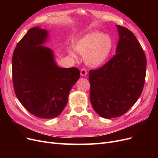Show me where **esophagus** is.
<instances>
[{"label": "esophagus", "instance_id": "esophagus-1", "mask_svg": "<svg viewBox=\"0 0 158 158\" xmlns=\"http://www.w3.org/2000/svg\"><path fill=\"white\" fill-rule=\"evenodd\" d=\"M80 74L81 76H84L87 74V70L85 69H82L80 70Z\"/></svg>", "mask_w": 158, "mask_h": 158}]
</instances>
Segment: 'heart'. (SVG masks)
<instances>
[{"instance_id":"heart-1","label":"heart","mask_w":158,"mask_h":158,"mask_svg":"<svg viewBox=\"0 0 158 158\" xmlns=\"http://www.w3.org/2000/svg\"><path fill=\"white\" fill-rule=\"evenodd\" d=\"M113 48L111 37L98 31L88 33L74 45V49L84 55L85 63L92 67L103 64L109 58ZM69 53L74 58L76 56L73 51H70Z\"/></svg>"}]
</instances>
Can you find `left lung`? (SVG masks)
<instances>
[{
	"label": "left lung",
	"instance_id": "left-lung-1",
	"mask_svg": "<svg viewBox=\"0 0 158 158\" xmlns=\"http://www.w3.org/2000/svg\"><path fill=\"white\" fill-rule=\"evenodd\" d=\"M117 27L116 55L102 67L89 72L91 103L106 118L121 117L135 105L146 78V58L142 47L128 28Z\"/></svg>",
	"mask_w": 158,
	"mask_h": 158
}]
</instances>
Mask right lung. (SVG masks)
<instances>
[{
  "mask_svg": "<svg viewBox=\"0 0 158 158\" xmlns=\"http://www.w3.org/2000/svg\"><path fill=\"white\" fill-rule=\"evenodd\" d=\"M47 35L40 27L28 30L16 45L12 64L17 98L27 111L41 118L60 115L80 78L78 69L58 67L52 50L41 45Z\"/></svg>",
  "mask_w": 158,
  "mask_h": 158,
  "instance_id": "add662e5",
  "label": "right lung"
}]
</instances>
